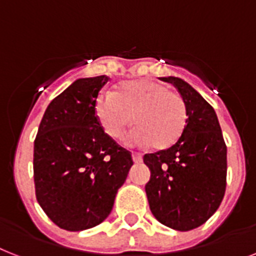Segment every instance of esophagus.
<instances>
[{"mask_svg": "<svg viewBox=\"0 0 256 256\" xmlns=\"http://www.w3.org/2000/svg\"><path fill=\"white\" fill-rule=\"evenodd\" d=\"M132 160H134L135 164H139V163H142V155L140 154H136V152H132Z\"/></svg>", "mask_w": 256, "mask_h": 256, "instance_id": "34e87169", "label": "esophagus"}]
</instances>
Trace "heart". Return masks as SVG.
I'll return each mask as SVG.
<instances>
[{"instance_id":"obj_1","label":"heart","mask_w":256,"mask_h":256,"mask_svg":"<svg viewBox=\"0 0 256 256\" xmlns=\"http://www.w3.org/2000/svg\"><path fill=\"white\" fill-rule=\"evenodd\" d=\"M96 117L109 138L118 140L128 124H136L128 140L136 146L163 150L182 135L188 122V106L178 92L158 81L140 78L126 81L112 94L96 101Z\"/></svg>"}]
</instances>
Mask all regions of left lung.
<instances>
[{
    "label": "left lung",
    "mask_w": 256,
    "mask_h": 256,
    "mask_svg": "<svg viewBox=\"0 0 256 256\" xmlns=\"http://www.w3.org/2000/svg\"><path fill=\"white\" fill-rule=\"evenodd\" d=\"M171 82L186 100L188 122L178 142L167 150L146 154L151 171L146 194L151 213L163 225L188 232L214 214L226 190V144L214 109L178 78Z\"/></svg>",
    "instance_id": "obj_1"
}]
</instances>
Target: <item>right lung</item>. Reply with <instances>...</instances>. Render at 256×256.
I'll return each mask as SVG.
<instances>
[{"label":"right lung","mask_w":256,"mask_h":256,"mask_svg":"<svg viewBox=\"0 0 256 256\" xmlns=\"http://www.w3.org/2000/svg\"><path fill=\"white\" fill-rule=\"evenodd\" d=\"M109 78H78L51 101L34 140L35 196L51 221L68 232L100 225L110 214L132 159L96 117Z\"/></svg>","instance_id":"add662e5"}]
</instances>
